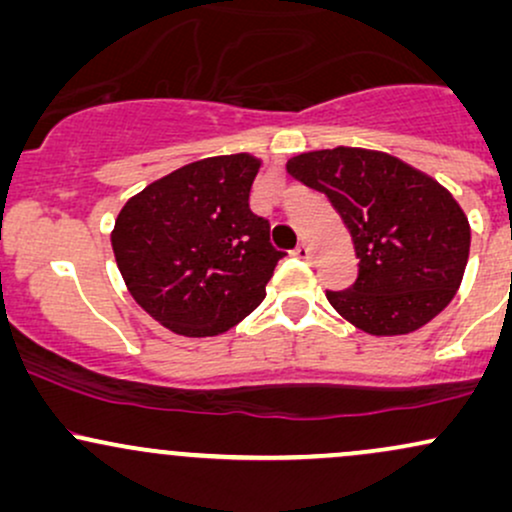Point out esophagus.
I'll return each mask as SVG.
<instances>
[{
  "mask_svg": "<svg viewBox=\"0 0 512 512\" xmlns=\"http://www.w3.org/2000/svg\"><path fill=\"white\" fill-rule=\"evenodd\" d=\"M293 255H296L298 260H310V248L308 245H298V248L293 250Z\"/></svg>",
  "mask_w": 512,
  "mask_h": 512,
  "instance_id": "esophagus-1",
  "label": "esophagus"
}]
</instances>
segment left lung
<instances>
[{"label":"left lung","instance_id":"obj_1","mask_svg":"<svg viewBox=\"0 0 512 512\" xmlns=\"http://www.w3.org/2000/svg\"><path fill=\"white\" fill-rule=\"evenodd\" d=\"M286 170L327 195L354 240L356 284L327 291L344 320L373 337H397L424 327L455 298L472 228L438 180L356 146L298 154Z\"/></svg>","mask_w":512,"mask_h":512}]
</instances>
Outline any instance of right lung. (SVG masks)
<instances>
[{"instance_id":"1","label":"right lung","mask_w":512,"mask_h":512,"mask_svg":"<svg viewBox=\"0 0 512 512\" xmlns=\"http://www.w3.org/2000/svg\"><path fill=\"white\" fill-rule=\"evenodd\" d=\"M262 161L252 154L187 163L127 199L110 233L127 291L180 337H216L267 296L284 252L250 211Z\"/></svg>"}]
</instances>
